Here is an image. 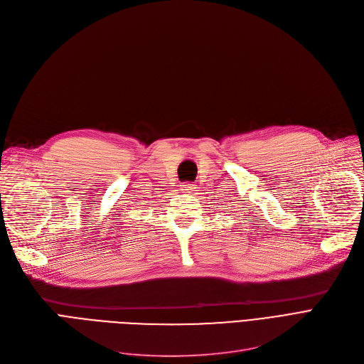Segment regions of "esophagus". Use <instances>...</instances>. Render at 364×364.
Masks as SVG:
<instances>
[{"instance_id":"1","label":"esophagus","mask_w":364,"mask_h":364,"mask_svg":"<svg viewBox=\"0 0 364 364\" xmlns=\"http://www.w3.org/2000/svg\"><path fill=\"white\" fill-rule=\"evenodd\" d=\"M181 192L184 193V195H193L196 190H195V187H193V184H190V183H184L183 186H181Z\"/></svg>"}]
</instances>
